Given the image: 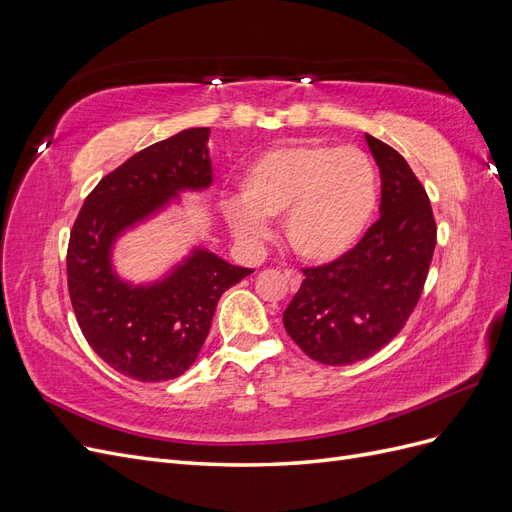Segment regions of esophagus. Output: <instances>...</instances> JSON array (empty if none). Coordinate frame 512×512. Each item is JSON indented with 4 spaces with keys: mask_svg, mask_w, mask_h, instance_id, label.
I'll return each mask as SVG.
<instances>
[{
    "mask_svg": "<svg viewBox=\"0 0 512 512\" xmlns=\"http://www.w3.org/2000/svg\"><path fill=\"white\" fill-rule=\"evenodd\" d=\"M286 280H288L290 290H292V292H297V290H299V286H301V282H303V275H301L299 271H292V269H288V271H286Z\"/></svg>",
    "mask_w": 512,
    "mask_h": 512,
    "instance_id": "esophagus-1",
    "label": "esophagus"
}]
</instances>
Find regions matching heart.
Segmentation results:
<instances>
[{"label": "heart", "mask_w": 512, "mask_h": 512, "mask_svg": "<svg viewBox=\"0 0 512 512\" xmlns=\"http://www.w3.org/2000/svg\"><path fill=\"white\" fill-rule=\"evenodd\" d=\"M378 198V170L363 149L297 143L247 164L241 198L226 200L224 211L232 232L250 243L269 235V220L286 215L292 250L309 262H333L363 239Z\"/></svg>", "instance_id": "heart-1"}]
</instances>
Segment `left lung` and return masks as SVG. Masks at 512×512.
Here are the masks:
<instances>
[{
  "label": "left lung",
  "mask_w": 512,
  "mask_h": 512,
  "mask_svg": "<svg viewBox=\"0 0 512 512\" xmlns=\"http://www.w3.org/2000/svg\"><path fill=\"white\" fill-rule=\"evenodd\" d=\"M380 168V218L339 260L303 269L284 327L309 359L350 365L382 350L421 299L436 250L429 196L408 162L365 134Z\"/></svg>",
  "instance_id": "obj_1"
}]
</instances>
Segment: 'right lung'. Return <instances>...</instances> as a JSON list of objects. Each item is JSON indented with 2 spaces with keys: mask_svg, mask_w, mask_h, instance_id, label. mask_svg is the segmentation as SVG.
<instances>
[{
  "mask_svg": "<svg viewBox=\"0 0 512 512\" xmlns=\"http://www.w3.org/2000/svg\"><path fill=\"white\" fill-rule=\"evenodd\" d=\"M209 128H190L134 153L100 179L68 243V290L76 320L104 363L119 374L162 382L196 361L222 294L254 269L196 250L164 280H119L111 250L123 230L151 218L183 190L211 185Z\"/></svg>",
  "mask_w": 512,
  "mask_h": 512,
  "instance_id": "right-lung-1",
  "label": "right lung"
}]
</instances>
